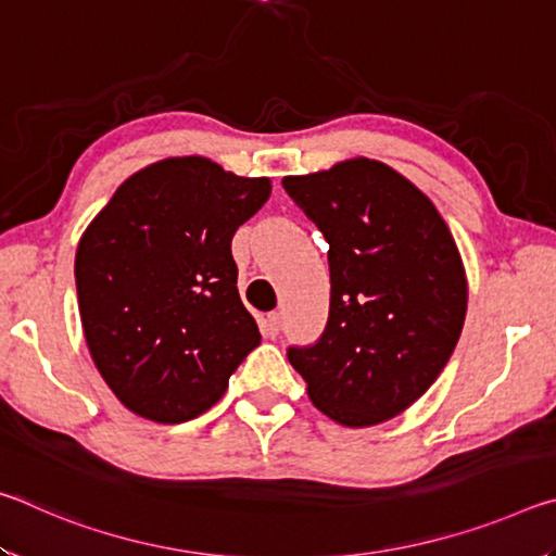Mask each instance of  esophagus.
Wrapping results in <instances>:
<instances>
[{
    "mask_svg": "<svg viewBox=\"0 0 556 556\" xmlns=\"http://www.w3.org/2000/svg\"><path fill=\"white\" fill-rule=\"evenodd\" d=\"M279 328H281V314L279 312L267 314V318H265V333L275 338L279 333Z\"/></svg>",
    "mask_w": 556,
    "mask_h": 556,
    "instance_id": "34e87169",
    "label": "esophagus"
}]
</instances>
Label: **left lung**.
I'll return each mask as SVG.
<instances>
[{"instance_id": "1", "label": "left lung", "mask_w": 556, "mask_h": 556, "mask_svg": "<svg viewBox=\"0 0 556 556\" xmlns=\"http://www.w3.org/2000/svg\"><path fill=\"white\" fill-rule=\"evenodd\" d=\"M285 191L324 232L331 308L289 363L308 397L343 427H372L417 402L446 368L468 287L444 218L388 164L357 156L287 176Z\"/></svg>"}]
</instances>
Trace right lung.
Listing matches in <instances>:
<instances>
[{
    "instance_id": "1",
    "label": "right lung",
    "mask_w": 556,
    "mask_h": 556,
    "mask_svg": "<svg viewBox=\"0 0 556 556\" xmlns=\"http://www.w3.org/2000/svg\"><path fill=\"white\" fill-rule=\"evenodd\" d=\"M269 193V178L172 156L131 174L83 232V331L102 380L129 412L159 425L195 419L260 345L230 242Z\"/></svg>"
}]
</instances>
